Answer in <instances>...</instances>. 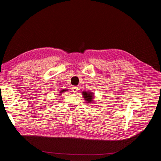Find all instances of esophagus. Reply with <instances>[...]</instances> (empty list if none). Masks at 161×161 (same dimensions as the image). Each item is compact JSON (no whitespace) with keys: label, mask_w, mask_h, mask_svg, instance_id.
<instances>
[{"label":"esophagus","mask_w":161,"mask_h":161,"mask_svg":"<svg viewBox=\"0 0 161 161\" xmlns=\"http://www.w3.org/2000/svg\"><path fill=\"white\" fill-rule=\"evenodd\" d=\"M78 90H79V88H78L77 86H72V92H76L78 91Z\"/></svg>","instance_id":"34e87169"}]
</instances>
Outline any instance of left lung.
<instances>
[{"instance_id": "obj_1", "label": "left lung", "mask_w": 161, "mask_h": 161, "mask_svg": "<svg viewBox=\"0 0 161 161\" xmlns=\"http://www.w3.org/2000/svg\"><path fill=\"white\" fill-rule=\"evenodd\" d=\"M82 97H84V99L86 101V103H91L92 99H93V94L92 92H90L88 91L82 92Z\"/></svg>"}]
</instances>
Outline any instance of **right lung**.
<instances>
[{
	"label": "right lung",
	"mask_w": 161,
	"mask_h": 161,
	"mask_svg": "<svg viewBox=\"0 0 161 161\" xmlns=\"http://www.w3.org/2000/svg\"><path fill=\"white\" fill-rule=\"evenodd\" d=\"M67 91L66 89H63V90H61V91L59 92V93H60V95H62V92H64V91Z\"/></svg>",
	"instance_id": "obj_1"
}]
</instances>
